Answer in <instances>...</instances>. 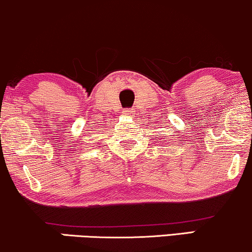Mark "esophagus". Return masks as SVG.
Here are the masks:
<instances>
[{"mask_svg": "<svg viewBox=\"0 0 252 252\" xmlns=\"http://www.w3.org/2000/svg\"><path fill=\"white\" fill-rule=\"evenodd\" d=\"M124 112V114H132V110H131V108H126V110H124L123 111Z\"/></svg>", "mask_w": 252, "mask_h": 252, "instance_id": "obj_1", "label": "esophagus"}]
</instances>
